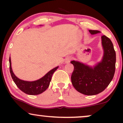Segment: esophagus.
<instances>
[{
    "instance_id": "obj_1",
    "label": "esophagus",
    "mask_w": 123,
    "mask_h": 123,
    "mask_svg": "<svg viewBox=\"0 0 123 123\" xmlns=\"http://www.w3.org/2000/svg\"><path fill=\"white\" fill-rule=\"evenodd\" d=\"M72 60V58L70 57H67L66 58H65V59L64 61H65V63H68L69 62H70V60Z\"/></svg>"
}]
</instances>
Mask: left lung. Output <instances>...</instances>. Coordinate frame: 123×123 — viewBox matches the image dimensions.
Segmentation results:
<instances>
[{"label":"left lung","instance_id":"8db88e82","mask_svg":"<svg viewBox=\"0 0 123 123\" xmlns=\"http://www.w3.org/2000/svg\"><path fill=\"white\" fill-rule=\"evenodd\" d=\"M91 35L101 33L89 30ZM104 54L101 61L90 66L78 61H72L74 70L71 76L73 87L78 92L86 95H94L102 92L113 78L115 72L116 52L112 42L104 35L101 37Z\"/></svg>","mask_w":123,"mask_h":123}]
</instances>
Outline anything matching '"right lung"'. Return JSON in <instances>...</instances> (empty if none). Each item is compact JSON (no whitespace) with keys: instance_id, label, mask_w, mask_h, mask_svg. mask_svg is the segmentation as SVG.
Segmentation results:
<instances>
[{"instance_id":"obj_1","label":"right lung","mask_w":123,"mask_h":123,"mask_svg":"<svg viewBox=\"0 0 123 123\" xmlns=\"http://www.w3.org/2000/svg\"><path fill=\"white\" fill-rule=\"evenodd\" d=\"M9 63L10 72L11 76L14 82L22 92L28 95H39L47 90L50 85L53 73L58 68V66L54 68L38 80L31 81H25V80H21L18 78L14 74L12 68V61H11L10 57L9 58Z\"/></svg>"}]
</instances>
